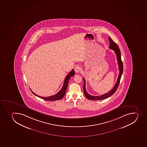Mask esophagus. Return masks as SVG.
Segmentation results:
<instances>
[{"mask_svg":"<svg viewBox=\"0 0 147 147\" xmlns=\"http://www.w3.org/2000/svg\"><path fill=\"white\" fill-rule=\"evenodd\" d=\"M75 71L76 72V73H78V72H80V70H81V68L80 67H78V66H76L75 67Z\"/></svg>","mask_w":147,"mask_h":147,"instance_id":"1","label":"esophagus"}]
</instances>
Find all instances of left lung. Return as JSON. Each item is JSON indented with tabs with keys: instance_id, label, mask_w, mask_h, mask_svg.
<instances>
[{
	"instance_id": "left-lung-1",
	"label": "left lung",
	"mask_w": 147,
	"mask_h": 147,
	"mask_svg": "<svg viewBox=\"0 0 147 147\" xmlns=\"http://www.w3.org/2000/svg\"><path fill=\"white\" fill-rule=\"evenodd\" d=\"M109 49L113 50L115 51L116 56H117V63H118L119 71V77H118L117 81V82L115 84L114 87H113V88H112V90H111V91H109V92L107 93L106 94L101 95V96H91L87 92L86 90L85 80L84 79V78H83V80H84L83 89H84V95L88 99H90V100H102V99H106L107 98L111 96L116 92V90H117V88H118V86H119V82H120V79H121V77L122 74L123 73V64H122V62L120 49H119V47L117 46V44L115 42H114L112 40V39L110 37H109Z\"/></svg>"
}]
</instances>
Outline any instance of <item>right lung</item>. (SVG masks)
<instances>
[{
    "mask_svg": "<svg viewBox=\"0 0 147 147\" xmlns=\"http://www.w3.org/2000/svg\"><path fill=\"white\" fill-rule=\"evenodd\" d=\"M74 75H75V71L73 69L69 74H67V76H66V78H65L64 84H63V87L62 88L61 90L55 95H53L51 96H48V97H42V96H39L35 94L32 90H31V92L35 96L39 97L40 98L46 100L55 101L60 100L63 98V96H64L65 94L66 93L67 88V86H68V83H69V80L70 79V78L73 76Z\"/></svg>",
    "mask_w": 147,
    "mask_h": 147,
    "instance_id": "add662e5",
    "label": "right lung"
}]
</instances>
